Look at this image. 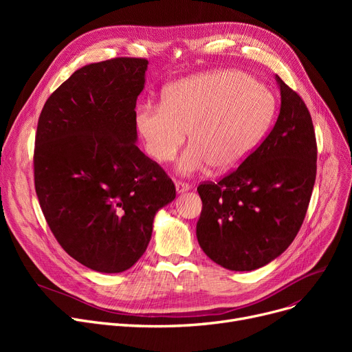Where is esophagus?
Listing matches in <instances>:
<instances>
[{
	"mask_svg": "<svg viewBox=\"0 0 352 352\" xmlns=\"http://www.w3.org/2000/svg\"><path fill=\"white\" fill-rule=\"evenodd\" d=\"M190 188H191V186H190V184H187V182H182V181H177V182H175V190H177L178 194L186 192V191H188Z\"/></svg>",
	"mask_w": 352,
	"mask_h": 352,
	"instance_id": "esophagus-1",
	"label": "esophagus"
}]
</instances>
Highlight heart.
Instances as JSON below:
<instances>
[{
  "label": "heart",
  "mask_w": 352,
  "mask_h": 352,
  "mask_svg": "<svg viewBox=\"0 0 352 352\" xmlns=\"http://www.w3.org/2000/svg\"><path fill=\"white\" fill-rule=\"evenodd\" d=\"M275 98L264 85L239 71H212L168 88L162 105L138 108L137 126L146 153L171 161L190 131L191 145L178 170L194 174L212 165L228 171L241 164L265 135Z\"/></svg>",
  "instance_id": "1"
}]
</instances>
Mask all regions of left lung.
<instances>
[{"label":"left lung","instance_id":"8db88e82","mask_svg":"<svg viewBox=\"0 0 352 352\" xmlns=\"http://www.w3.org/2000/svg\"><path fill=\"white\" fill-rule=\"evenodd\" d=\"M281 108L271 133L236 170L197 191L198 244L214 263L252 271L281 255L297 236L317 175V140L302 98L275 76Z\"/></svg>","mask_w":352,"mask_h":352}]
</instances>
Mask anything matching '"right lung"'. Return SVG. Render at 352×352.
Listing matches in <instances>:
<instances>
[{"instance_id":"1","label":"right lung","mask_w":352,"mask_h":352,"mask_svg":"<svg viewBox=\"0 0 352 352\" xmlns=\"http://www.w3.org/2000/svg\"><path fill=\"white\" fill-rule=\"evenodd\" d=\"M145 58L120 57L77 69L45 101L34 148V184L64 251L107 274L145 252L154 217L175 186L137 142Z\"/></svg>"}]
</instances>
